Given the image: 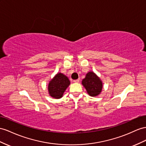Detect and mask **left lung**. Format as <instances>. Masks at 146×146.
<instances>
[{
	"label": "left lung",
	"instance_id": "obj_1",
	"mask_svg": "<svg viewBox=\"0 0 146 146\" xmlns=\"http://www.w3.org/2000/svg\"><path fill=\"white\" fill-rule=\"evenodd\" d=\"M70 84L68 77L62 73H58L48 83V94L55 99H60Z\"/></svg>",
	"mask_w": 146,
	"mask_h": 146
}]
</instances>
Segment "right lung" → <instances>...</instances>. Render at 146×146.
<instances>
[{
	"label": "right lung",
	"mask_w": 146,
	"mask_h": 146,
	"mask_svg": "<svg viewBox=\"0 0 146 146\" xmlns=\"http://www.w3.org/2000/svg\"><path fill=\"white\" fill-rule=\"evenodd\" d=\"M82 84L89 96L95 97L100 94L102 89V82L93 72H88L84 79L82 81Z\"/></svg>",
	"instance_id": "right-lung-1"
}]
</instances>
